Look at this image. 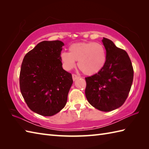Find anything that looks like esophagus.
<instances>
[{
  "label": "esophagus",
  "mask_w": 149,
  "mask_h": 149,
  "mask_svg": "<svg viewBox=\"0 0 149 149\" xmlns=\"http://www.w3.org/2000/svg\"><path fill=\"white\" fill-rule=\"evenodd\" d=\"M72 78H73V80L75 81V80H76L77 79L79 78V76H78L77 75L75 74H72Z\"/></svg>",
  "instance_id": "obj_1"
}]
</instances>
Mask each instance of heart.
Segmentation results:
<instances>
[{"instance_id":"1","label":"heart","mask_w":149,"mask_h":149,"mask_svg":"<svg viewBox=\"0 0 149 149\" xmlns=\"http://www.w3.org/2000/svg\"><path fill=\"white\" fill-rule=\"evenodd\" d=\"M61 60L66 70L74 68L75 61H78V67L84 74L94 75L99 72L106 64V50L99 43H74L70 46L69 52H61Z\"/></svg>"}]
</instances>
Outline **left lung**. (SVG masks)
Segmentation results:
<instances>
[{
  "mask_svg": "<svg viewBox=\"0 0 149 149\" xmlns=\"http://www.w3.org/2000/svg\"><path fill=\"white\" fill-rule=\"evenodd\" d=\"M106 61L97 74L85 77V95L88 102L102 111H111L122 106L129 95L134 70L125 50L104 38Z\"/></svg>",
  "mask_w": 149,
  "mask_h": 149,
  "instance_id": "left-lung-1",
  "label": "left lung"
}]
</instances>
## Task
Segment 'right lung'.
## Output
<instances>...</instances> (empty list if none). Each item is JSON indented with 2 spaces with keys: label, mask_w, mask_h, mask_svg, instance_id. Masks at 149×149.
<instances>
[{
  "label": "right lung",
  "mask_w": 149,
  "mask_h": 149,
  "mask_svg": "<svg viewBox=\"0 0 149 149\" xmlns=\"http://www.w3.org/2000/svg\"><path fill=\"white\" fill-rule=\"evenodd\" d=\"M61 41H43L24 56L20 72V89L33 112L50 116L66 105L73 83L72 74L62 68Z\"/></svg>",
  "instance_id": "right-lung-1"
}]
</instances>
